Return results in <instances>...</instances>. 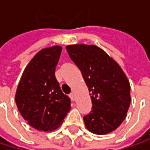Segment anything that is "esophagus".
<instances>
[{"label":"esophagus","instance_id":"34e87169","mask_svg":"<svg viewBox=\"0 0 150 150\" xmlns=\"http://www.w3.org/2000/svg\"><path fill=\"white\" fill-rule=\"evenodd\" d=\"M69 97H70V99H71V100H72V101H75V94H74V93H73V92H72V93H71V94H70V95H69Z\"/></svg>","mask_w":150,"mask_h":150}]
</instances>
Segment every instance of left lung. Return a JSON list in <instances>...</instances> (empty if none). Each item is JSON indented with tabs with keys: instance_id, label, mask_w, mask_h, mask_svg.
<instances>
[{
	"instance_id": "1",
	"label": "left lung",
	"mask_w": 150,
	"mask_h": 150,
	"mask_svg": "<svg viewBox=\"0 0 150 150\" xmlns=\"http://www.w3.org/2000/svg\"><path fill=\"white\" fill-rule=\"evenodd\" d=\"M81 70L90 92L91 112L83 117L86 128L96 135L115 130L124 121L130 105V84L118 63L95 45L66 47Z\"/></svg>"
}]
</instances>
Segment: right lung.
Here are the masks:
<instances>
[{
  "label": "right lung",
  "mask_w": 150,
  "mask_h": 150,
  "mask_svg": "<svg viewBox=\"0 0 150 150\" xmlns=\"http://www.w3.org/2000/svg\"><path fill=\"white\" fill-rule=\"evenodd\" d=\"M62 47L39 51L26 67L15 94L22 117L40 131L56 129L70 110V98L61 90L54 72Z\"/></svg>",
  "instance_id": "obj_1"
}]
</instances>
